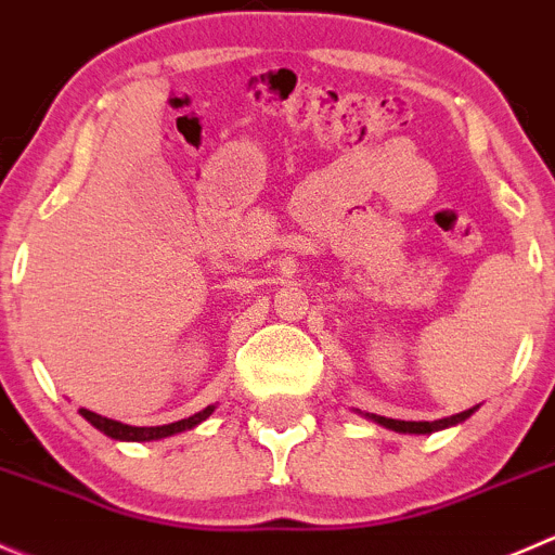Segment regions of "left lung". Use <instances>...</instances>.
I'll list each match as a JSON object with an SVG mask.
<instances>
[{"instance_id":"left-lung-1","label":"left lung","mask_w":555,"mask_h":555,"mask_svg":"<svg viewBox=\"0 0 555 555\" xmlns=\"http://www.w3.org/2000/svg\"><path fill=\"white\" fill-rule=\"evenodd\" d=\"M477 412V406L466 409V412H459V414H450V417H442V421H392V417H382V414H371L365 412L363 417L371 423H379L382 428H390V431L396 434H434V431H444V428L450 426H459V423H464L466 417H472V414Z\"/></svg>"}]
</instances>
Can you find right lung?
I'll return each mask as SVG.
<instances>
[{
	"instance_id": "1",
	"label": "right lung",
	"mask_w": 555,
	"mask_h": 555,
	"mask_svg": "<svg viewBox=\"0 0 555 555\" xmlns=\"http://www.w3.org/2000/svg\"><path fill=\"white\" fill-rule=\"evenodd\" d=\"M214 403L211 406H206L203 412L192 414V417H184V421L179 423H168V426H127V423H118V421H111V417H102V414L96 412H89V409H80V414H83L86 421L91 423V426L96 428V431H102L105 437L111 439H118V442H154V439H165V437H173V434H181V431H190V428L201 426L206 417H211L214 412Z\"/></svg>"
}]
</instances>
